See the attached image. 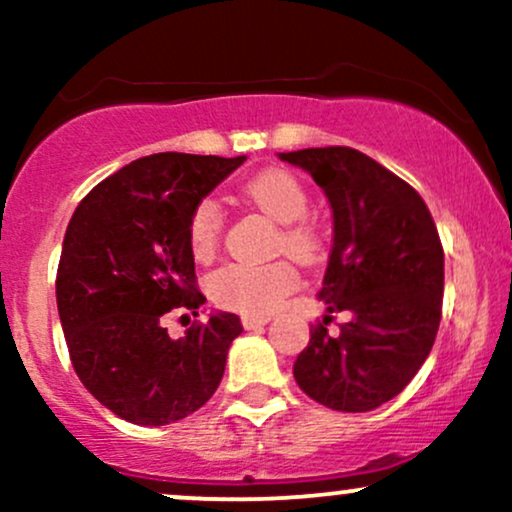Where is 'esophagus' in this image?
<instances>
[{
    "label": "esophagus",
    "instance_id": "1",
    "mask_svg": "<svg viewBox=\"0 0 512 512\" xmlns=\"http://www.w3.org/2000/svg\"><path fill=\"white\" fill-rule=\"evenodd\" d=\"M269 322V317H252L243 315V327L245 330H257V327H264Z\"/></svg>",
    "mask_w": 512,
    "mask_h": 512
}]
</instances>
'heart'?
I'll return each mask as SVG.
<instances>
[{
    "instance_id": "heart-1",
    "label": "heart",
    "mask_w": 512,
    "mask_h": 512,
    "mask_svg": "<svg viewBox=\"0 0 512 512\" xmlns=\"http://www.w3.org/2000/svg\"><path fill=\"white\" fill-rule=\"evenodd\" d=\"M243 197L264 214L284 226L281 245L296 260H315L322 250L320 231L305 214L310 209V195L296 175L284 168H267L252 175L243 185ZM223 233V211L216 199H202L192 209L187 221V240L199 262H209L216 255ZM298 276L291 264L233 262L216 269L209 276V296L221 308L238 310L243 315L264 317L281 305L296 289Z\"/></svg>"
}]
</instances>
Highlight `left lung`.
<instances>
[{
	"instance_id": "1",
	"label": "left lung",
	"mask_w": 512,
	"mask_h": 512,
	"mask_svg": "<svg viewBox=\"0 0 512 512\" xmlns=\"http://www.w3.org/2000/svg\"><path fill=\"white\" fill-rule=\"evenodd\" d=\"M279 158L303 168L330 202L334 238L317 298L327 313H349L337 337L325 325L310 330L293 378L325 407L370 411L409 385L436 342L443 303L436 223L414 187L349 146Z\"/></svg>"
}]
</instances>
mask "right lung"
<instances>
[{"mask_svg":"<svg viewBox=\"0 0 512 512\" xmlns=\"http://www.w3.org/2000/svg\"><path fill=\"white\" fill-rule=\"evenodd\" d=\"M245 156L154 154L93 187L64 233L57 310L79 380L103 407L137 426H166L209 402L240 317L211 313L182 339L163 327L170 310L197 317L187 240L192 209Z\"/></svg>","mask_w":512,"mask_h":512,"instance_id":"right-lung-1","label":"right lung"}]
</instances>
